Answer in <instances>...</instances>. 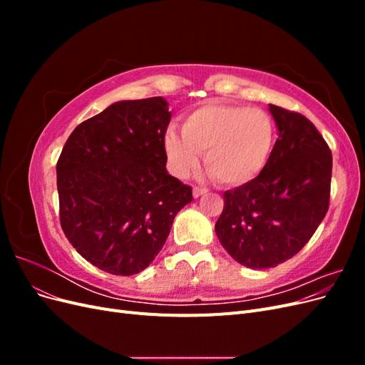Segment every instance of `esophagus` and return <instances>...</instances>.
<instances>
[{
  "label": "esophagus",
  "instance_id": "esophagus-1",
  "mask_svg": "<svg viewBox=\"0 0 365 365\" xmlns=\"http://www.w3.org/2000/svg\"><path fill=\"white\" fill-rule=\"evenodd\" d=\"M207 192H208V190L205 189V187H197V185L193 187V196H195V197H200V196L205 195Z\"/></svg>",
  "mask_w": 365,
  "mask_h": 365
}]
</instances>
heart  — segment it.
I'll return each instance as SVG.
<instances>
[{
	"label": "heart",
	"mask_w": 365,
	"mask_h": 365,
	"mask_svg": "<svg viewBox=\"0 0 365 365\" xmlns=\"http://www.w3.org/2000/svg\"><path fill=\"white\" fill-rule=\"evenodd\" d=\"M277 129L260 108L208 103L187 115L182 134L169 130L165 155L175 175L187 176L204 163L215 180L225 185L252 181L267 168Z\"/></svg>",
	"instance_id": "b5f03b06"
}]
</instances>
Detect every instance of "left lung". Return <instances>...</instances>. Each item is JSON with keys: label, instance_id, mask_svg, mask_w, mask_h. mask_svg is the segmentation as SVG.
I'll return each instance as SVG.
<instances>
[{"label": "left lung", "instance_id": "obj_1", "mask_svg": "<svg viewBox=\"0 0 365 365\" xmlns=\"http://www.w3.org/2000/svg\"><path fill=\"white\" fill-rule=\"evenodd\" d=\"M277 123L267 168L224 193L215 225L227 252L252 269L274 268L300 251L322 224L330 201L332 152L303 114L269 105Z\"/></svg>", "mask_w": 365, "mask_h": 365}]
</instances>
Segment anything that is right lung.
I'll list each match as a JSON object with an SVG mask.
<instances>
[{
    "label": "right lung",
    "instance_id": "right-lung-1",
    "mask_svg": "<svg viewBox=\"0 0 365 365\" xmlns=\"http://www.w3.org/2000/svg\"><path fill=\"white\" fill-rule=\"evenodd\" d=\"M172 114L163 97L125 101L77 126L56 164L59 219L70 244L98 269L132 275L165 244L192 187L165 170Z\"/></svg>",
    "mask_w": 365,
    "mask_h": 365
}]
</instances>
